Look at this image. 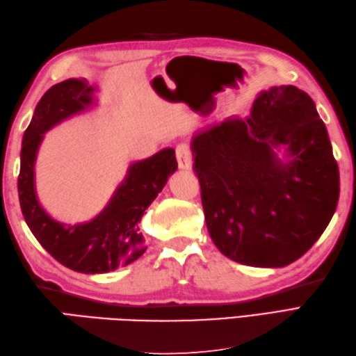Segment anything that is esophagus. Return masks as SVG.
I'll list each match as a JSON object with an SVG mask.
<instances>
[{"label":"esophagus","mask_w":356,"mask_h":356,"mask_svg":"<svg viewBox=\"0 0 356 356\" xmlns=\"http://www.w3.org/2000/svg\"><path fill=\"white\" fill-rule=\"evenodd\" d=\"M176 159L179 163V168L190 170L193 165V151L188 143H180L176 148Z\"/></svg>","instance_id":"34e87169"}]
</instances>
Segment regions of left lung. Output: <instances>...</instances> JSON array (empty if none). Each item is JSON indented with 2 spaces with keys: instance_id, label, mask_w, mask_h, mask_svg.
<instances>
[{
  "instance_id": "1",
  "label": "left lung",
  "mask_w": 356,
  "mask_h": 356,
  "mask_svg": "<svg viewBox=\"0 0 356 356\" xmlns=\"http://www.w3.org/2000/svg\"><path fill=\"white\" fill-rule=\"evenodd\" d=\"M294 157L280 163L271 148ZM208 232L228 259L282 268L327 228L339 171L311 96L293 86L257 97L245 120L228 119L193 139Z\"/></svg>"
}]
</instances>
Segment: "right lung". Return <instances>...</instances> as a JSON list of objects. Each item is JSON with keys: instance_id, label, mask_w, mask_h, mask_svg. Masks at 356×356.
Instances as JSON below:
<instances>
[{"instance_id": "obj_1", "label": "right lung", "mask_w": 356, "mask_h": 356, "mask_svg": "<svg viewBox=\"0 0 356 356\" xmlns=\"http://www.w3.org/2000/svg\"><path fill=\"white\" fill-rule=\"evenodd\" d=\"M93 88L86 79H65L45 92L38 102L32 122L22 136L18 195L22 216L36 240L53 259L84 274H105L138 260L145 252L139 222L177 170L172 148L130 166L102 213L84 225L67 226L50 218L35 194L33 163L42 134L53 125L92 104Z\"/></svg>"}]
</instances>
